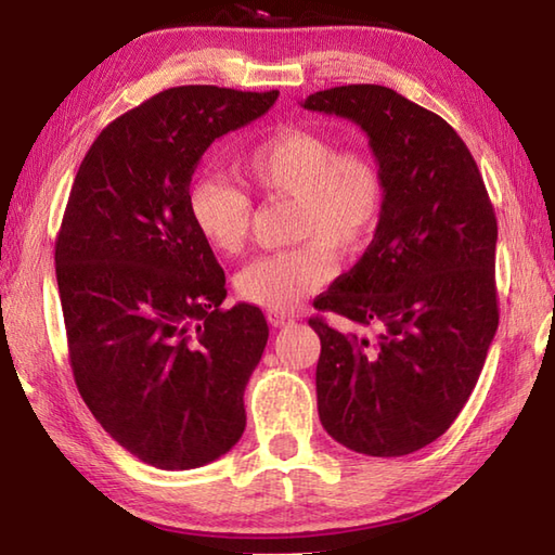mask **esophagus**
<instances>
[{
	"instance_id": "obj_1",
	"label": "esophagus",
	"mask_w": 555,
	"mask_h": 555,
	"mask_svg": "<svg viewBox=\"0 0 555 555\" xmlns=\"http://www.w3.org/2000/svg\"><path fill=\"white\" fill-rule=\"evenodd\" d=\"M267 320L271 322V326H291V324H296V317H293L291 312H284V310H269L267 312Z\"/></svg>"
}]
</instances>
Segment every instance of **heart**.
<instances>
[{
  "label": "heart",
  "mask_w": 555,
  "mask_h": 555,
  "mask_svg": "<svg viewBox=\"0 0 555 555\" xmlns=\"http://www.w3.org/2000/svg\"><path fill=\"white\" fill-rule=\"evenodd\" d=\"M241 171L257 191L296 197L293 235L300 245L253 259L238 276V296L257 308L293 310L334 276L336 255L362 253L379 229L386 181L364 150H338L326 133L281 128L247 150ZM188 215L221 255H238L253 227V203L243 188L205 173L188 188Z\"/></svg>",
  "instance_id": "obj_1"
}]
</instances>
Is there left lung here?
<instances>
[{
	"instance_id": "left-lung-1",
	"label": "left lung",
	"mask_w": 555,
	"mask_h": 555,
	"mask_svg": "<svg viewBox=\"0 0 555 555\" xmlns=\"http://www.w3.org/2000/svg\"><path fill=\"white\" fill-rule=\"evenodd\" d=\"M302 107L356 121L386 181L370 247L314 300L382 328L367 340L310 320L322 340V427L356 453H415L465 408L499 328L496 215L475 157L439 114L384 86L320 90Z\"/></svg>"
}]
</instances>
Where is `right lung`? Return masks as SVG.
<instances>
[{
  "mask_svg": "<svg viewBox=\"0 0 555 555\" xmlns=\"http://www.w3.org/2000/svg\"><path fill=\"white\" fill-rule=\"evenodd\" d=\"M276 98L164 90L104 128L70 188L54 247L70 370L102 429L152 467H203L243 436L269 326L255 305L221 308L227 276L185 197L205 150Z\"/></svg>",
  "mask_w": 555,
  "mask_h": 555,
  "instance_id": "add662e5",
  "label": "right lung"
}]
</instances>
